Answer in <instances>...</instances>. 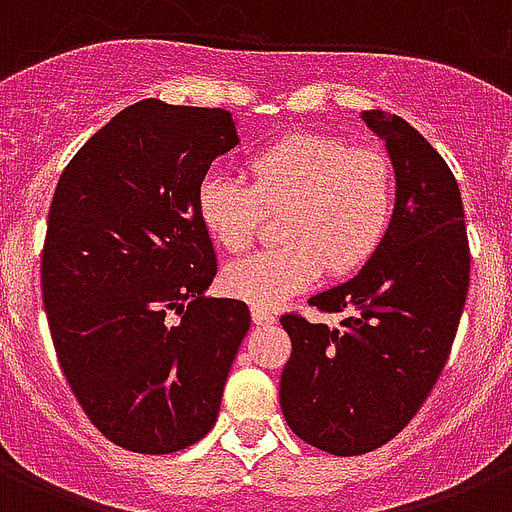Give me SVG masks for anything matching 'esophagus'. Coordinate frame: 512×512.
Listing matches in <instances>:
<instances>
[{
    "label": "esophagus",
    "mask_w": 512,
    "mask_h": 512,
    "mask_svg": "<svg viewBox=\"0 0 512 512\" xmlns=\"http://www.w3.org/2000/svg\"><path fill=\"white\" fill-rule=\"evenodd\" d=\"M251 320L256 322V325H272L277 317L269 312V309H264V306H251Z\"/></svg>",
    "instance_id": "esophagus-1"
}]
</instances>
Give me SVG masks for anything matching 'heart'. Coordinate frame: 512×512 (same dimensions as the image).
Segmentation results:
<instances>
[{"label":"heart","mask_w":512,"mask_h":512,"mask_svg":"<svg viewBox=\"0 0 512 512\" xmlns=\"http://www.w3.org/2000/svg\"><path fill=\"white\" fill-rule=\"evenodd\" d=\"M248 185L211 171L195 211L222 251L240 253L261 235L264 214H280L282 243L224 269V288L253 306H277L322 275L349 277L386 240L396 211L394 163L375 147L335 134H290L245 163Z\"/></svg>","instance_id":"b5f03b06"}]
</instances>
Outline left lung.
<instances>
[{
	"label": "left lung",
	"instance_id": "1",
	"mask_svg": "<svg viewBox=\"0 0 512 512\" xmlns=\"http://www.w3.org/2000/svg\"><path fill=\"white\" fill-rule=\"evenodd\" d=\"M396 174V211L359 275L309 298L341 327L282 314L293 351L280 378L290 431L338 457L365 455L415 418L447 365L470 282L460 187L404 118L365 110Z\"/></svg>",
	"mask_w": 512,
	"mask_h": 512
}]
</instances>
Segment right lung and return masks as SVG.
<instances>
[{
  "instance_id": "add662e5",
  "label": "right lung",
  "mask_w": 512,
  "mask_h": 512,
  "mask_svg": "<svg viewBox=\"0 0 512 512\" xmlns=\"http://www.w3.org/2000/svg\"><path fill=\"white\" fill-rule=\"evenodd\" d=\"M232 113L142 100L73 155L49 206L42 298L57 362L94 428L169 455L216 423L251 312L206 298L216 253L195 192L237 145Z\"/></svg>"
}]
</instances>
